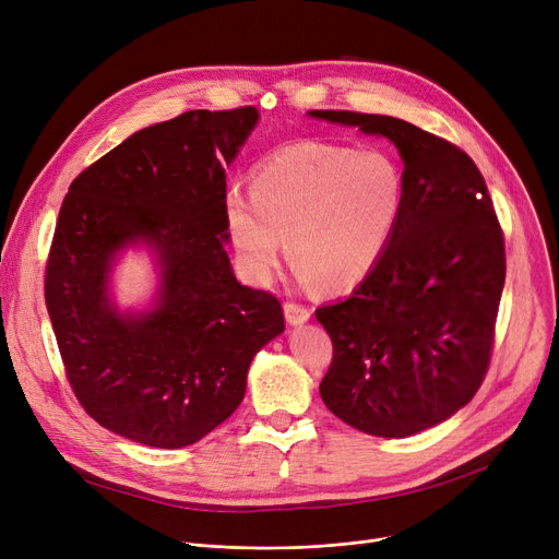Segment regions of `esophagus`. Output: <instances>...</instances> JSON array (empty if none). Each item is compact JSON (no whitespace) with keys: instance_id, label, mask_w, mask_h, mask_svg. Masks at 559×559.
Wrapping results in <instances>:
<instances>
[{"instance_id":"1","label":"esophagus","mask_w":559,"mask_h":559,"mask_svg":"<svg viewBox=\"0 0 559 559\" xmlns=\"http://www.w3.org/2000/svg\"><path fill=\"white\" fill-rule=\"evenodd\" d=\"M285 319L289 324H304L310 319V308L297 301H285Z\"/></svg>"}]
</instances>
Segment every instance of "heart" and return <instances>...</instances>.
Wrapping results in <instances>:
<instances>
[{"label": "heart", "instance_id": "heart-1", "mask_svg": "<svg viewBox=\"0 0 559 559\" xmlns=\"http://www.w3.org/2000/svg\"><path fill=\"white\" fill-rule=\"evenodd\" d=\"M403 209V174L380 150L304 140L264 156L251 192L226 194V226L247 272L270 281L289 247L301 274L329 289L360 283Z\"/></svg>", "mask_w": 559, "mask_h": 559}]
</instances>
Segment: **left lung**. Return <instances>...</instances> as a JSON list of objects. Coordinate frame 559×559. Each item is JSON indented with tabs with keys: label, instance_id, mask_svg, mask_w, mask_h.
<instances>
[{
	"label": "left lung",
	"instance_id": "8db88e82",
	"mask_svg": "<svg viewBox=\"0 0 559 559\" xmlns=\"http://www.w3.org/2000/svg\"><path fill=\"white\" fill-rule=\"evenodd\" d=\"M390 138L403 209L367 278L314 310L333 340L319 394L344 424L407 437L455 415L489 369L506 285V240L476 163L457 144L390 115L310 110Z\"/></svg>",
	"mask_w": 559,
	"mask_h": 559
}]
</instances>
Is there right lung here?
<instances>
[{
  "instance_id": "obj_1",
  "label": "right lung",
  "mask_w": 559,
  "mask_h": 559,
  "mask_svg": "<svg viewBox=\"0 0 559 559\" xmlns=\"http://www.w3.org/2000/svg\"><path fill=\"white\" fill-rule=\"evenodd\" d=\"M258 122L253 106L188 110L142 129L72 181L45 267V304L68 383L99 426L181 449L226 421L258 350L285 329L281 301L235 281L224 251L226 169ZM157 247L156 311L107 301L114 253Z\"/></svg>"
}]
</instances>
